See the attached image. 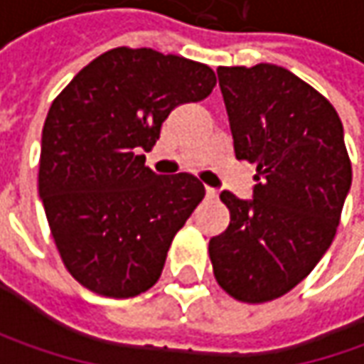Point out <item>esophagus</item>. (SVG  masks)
<instances>
[{"label":"esophagus","instance_id":"obj_1","mask_svg":"<svg viewBox=\"0 0 364 364\" xmlns=\"http://www.w3.org/2000/svg\"><path fill=\"white\" fill-rule=\"evenodd\" d=\"M217 194H218L217 188H213V186H206V196H208V198H217Z\"/></svg>","mask_w":364,"mask_h":364}]
</instances>
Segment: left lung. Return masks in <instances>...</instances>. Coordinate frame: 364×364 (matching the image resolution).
I'll use <instances>...</instances> for the list:
<instances>
[{
	"mask_svg": "<svg viewBox=\"0 0 364 364\" xmlns=\"http://www.w3.org/2000/svg\"><path fill=\"white\" fill-rule=\"evenodd\" d=\"M237 160L257 164L253 198L229 190L231 225L208 253L218 286L261 304L312 272L336 235L353 170L338 113L284 66H218Z\"/></svg>",
	"mask_w": 364,
	"mask_h": 364,
	"instance_id": "1",
	"label": "left lung"
}]
</instances>
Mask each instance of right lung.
<instances>
[{"label":"right lung","instance_id":"add662e5","mask_svg":"<svg viewBox=\"0 0 364 364\" xmlns=\"http://www.w3.org/2000/svg\"><path fill=\"white\" fill-rule=\"evenodd\" d=\"M210 66L151 48H113L50 107L38 192L66 269L109 298L160 277L174 235L204 198L196 176H160L146 156L178 105L206 99Z\"/></svg>","mask_w":364,"mask_h":364}]
</instances>
